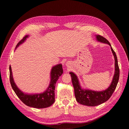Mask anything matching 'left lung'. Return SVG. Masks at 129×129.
Here are the masks:
<instances>
[{"label":"left lung","mask_w":129,"mask_h":129,"mask_svg":"<svg viewBox=\"0 0 129 129\" xmlns=\"http://www.w3.org/2000/svg\"><path fill=\"white\" fill-rule=\"evenodd\" d=\"M96 39L101 42L107 44L111 47L112 53L115 58V72L114 77L110 86L106 90L103 91H96L88 89H83L81 88L79 80L77 76L73 72H70L72 77V81L74 88V92L76 100L79 103L90 107H95L107 101L112 95L117 85L119 77V69L118 64L117 58L114 50L111 47L110 42L108 40L100 35L96 36Z\"/></svg>","instance_id":"1"}]
</instances>
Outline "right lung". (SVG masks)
Masks as SVG:
<instances>
[{
  "mask_svg": "<svg viewBox=\"0 0 129 129\" xmlns=\"http://www.w3.org/2000/svg\"><path fill=\"white\" fill-rule=\"evenodd\" d=\"M29 36H26L19 41L15 47L22 44ZM63 73L62 65L58 64L53 67L50 72V82L46 90L43 93L36 94H27L22 92L14 83L12 76V72L11 66H10V83L15 94L17 95L22 102L30 107L41 109L49 107L55 102V88L56 81Z\"/></svg>",
  "mask_w": 129,
  "mask_h": 129,
  "instance_id": "right-lung-1",
  "label": "right lung"
}]
</instances>
